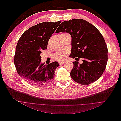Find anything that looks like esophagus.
<instances>
[{
	"instance_id": "obj_1",
	"label": "esophagus",
	"mask_w": 121,
	"mask_h": 121,
	"mask_svg": "<svg viewBox=\"0 0 121 121\" xmlns=\"http://www.w3.org/2000/svg\"><path fill=\"white\" fill-rule=\"evenodd\" d=\"M58 64H59L60 65L64 64H65V61H59L58 62Z\"/></svg>"
}]
</instances>
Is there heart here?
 Instances as JSON below:
<instances>
[{
    "mask_svg": "<svg viewBox=\"0 0 121 121\" xmlns=\"http://www.w3.org/2000/svg\"><path fill=\"white\" fill-rule=\"evenodd\" d=\"M67 56L68 52L66 51H60L54 55V58L56 60L60 61L65 60Z\"/></svg>",
    "mask_w": 121,
    "mask_h": 121,
    "instance_id": "b5f03b06",
    "label": "heart"
}]
</instances>
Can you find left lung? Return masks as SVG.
<instances>
[{
    "label": "left lung",
    "mask_w": 121,
    "mask_h": 121,
    "mask_svg": "<svg viewBox=\"0 0 121 121\" xmlns=\"http://www.w3.org/2000/svg\"><path fill=\"white\" fill-rule=\"evenodd\" d=\"M67 32L72 37L69 56L77 60L83 58V63L74 61L70 75L76 82L88 85L99 78L108 62V47L104 39L93 25L83 19H73L62 22L56 33ZM78 57V58L77 57Z\"/></svg>",
    "instance_id": "1"
}]
</instances>
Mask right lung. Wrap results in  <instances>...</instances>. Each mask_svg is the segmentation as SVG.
I'll return each instance as SVG.
<instances>
[{
    "instance_id": "1",
    "label": "right lung",
    "mask_w": 121,
    "mask_h": 121,
    "mask_svg": "<svg viewBox=\"0 0 121 121\" xmlns=\"http://www.w3.org/2000/svg\"><path fill=\"white\" fill-rule=\"evenodd\" d=\"M60 23L45 22L30 28L17 43L13 61L17 72L28 83L36 86L52 82L59 66L56 61L41 64L42 50L46 49L48 40Z\"/></svg>"
}]
</instances>
